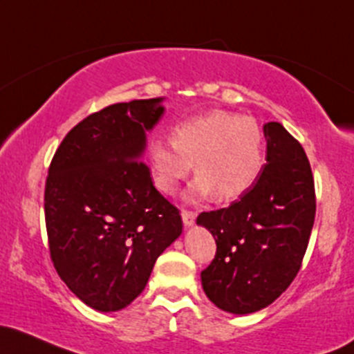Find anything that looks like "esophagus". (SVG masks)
Instances as JSON below:
<instances>
[{"instance_id": "obj_1", "label": "esophagus", "mask_w": 354, "mask_h": 354, "mask_svg": "<svg viewBox=\"0 0 354 354\" xmlns=\"http://www.w3.org/2000/svg\"><path fill=\"white\" fill-rule=\"evenodd\" d=\"M181 216H183V223L186 225V227H192V225H195L196 212H192V209H183V212H181Z\"/></svg>"}]
</instances>
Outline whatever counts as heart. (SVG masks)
<instances>
[{
  "label": "heart",
  "instance_id": "b5f03b06",
  "mask_svg": "<svg viewBox=\"0 0 354 354\" xmlns=\"http://www.w3.org/2000/svg\"><path fill=\"white\" fill-rule=\"evenodd\" d=\"M263 136L252 118L230 111H209L173 129V141L151 139L147 147L154 183L174 193L192 173L198 174L189 196L234 201L257 183L263 168Z\"/></svg>",
  "mask_w": 354,
  "mask_h": 354
}]
</instances>
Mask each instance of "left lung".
Listing matches in <instances>:
<instances>
[{
	"label": "left lung",
	"mask_w": 354,
	"mask_h": 354,
	"mask_svg": "<svg viewBox=\"0 0 354 354\" xmlns=\"http://www.w3.org/2000/svg\"><path fill=\"white\" fill-rule=\"evenodd\" d=\"M267 162L257 183L228 208L203 212L215 259L201 284L216 308L248 314L272 304L296 279L316 216V192L301 142L279 122L263 126Z\"/></svg>",
	"instance_id": "obj_1"
}]
</instances>
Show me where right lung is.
I'll list each match as a JSON object with an SVG mask.
<instances>
[{"instance_id":"right-lung-1","label":"right lung","mask_w":354,"mask_h":354,"mask_svg":"<svg viewBox=\"0 0 354 354\" xmlns=\"http://www.w3.org/2000/svg\"><path fill=\"white\" fill-rule=\"evenodd\" d=\"M162 99L104 107L68 131L45 183L48 250L62 281L92 309L112 313L145 290L159 255L183 230L180 209L142 161Z\"/></svg>"}]
</instances>
